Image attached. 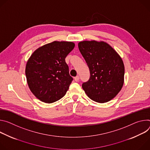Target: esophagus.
I'll list each match as a JSON object with an SVG mask.
<instances>
[{
  "mask_svg": "<svg viewBox=\"0 0 150 150\" xmlns=\"http://www.w3.org/2000/svg\"><path fill=\"white\" fill-rule=\"evenodd\" d=\"M74 80H75L76 81H78L79 80V76H77L76 77H75L74 78Z\"/></svg>",
  "mask_w": 150,
  "mask_h": 150,
  "instance_id": "esophagus-1",
  "label": "esophagus"
}]
</instances>
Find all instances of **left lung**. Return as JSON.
I'll return each instance as SVG.
<instances>
[{
	"instance_id": "obj_1",
	"label": "left lung",
	"mask_w": 150,
	"mask_h": 150,
	"mask_svg": "<svg viewBox=\"0 0 150 150\" xmlns=\"http://www.w3.org/2000/svg\"><path fill=\"white\" fill-rule=\"evenodd\" d=\"M78 46L91 75L89 80L82 84L83 89L94 101H110L123 86L125 65L122 58L104 41L84 40Z\"/></svg>"
}]
</instances>
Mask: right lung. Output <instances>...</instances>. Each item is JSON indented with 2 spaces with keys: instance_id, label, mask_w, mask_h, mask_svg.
Listing matches in <instances>:
<instances>
[{
  "instance_id": "add662e5",
  "label": "right lung",
  "mask_w": 150,
  "mask_h": 150,
  "mask_svg": "<svg viewBox=\"0 0 150 150\" xmlns=\"http://www.w3.org/2000/svg\"><path fill=\"white\" fill-rule=\"evenodd\" d=\"M74 46L72 42L54 41L38 48L28 59L25 71L27 84L41 101L54 103L68 91L73 79L65 59Z\"/></svg>"
}]
</instances>
